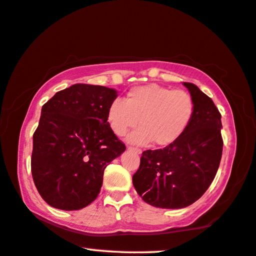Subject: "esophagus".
Listing matches in <instances>:
<instances>
[{
  "label": "esophagus",
  "mask_w": 256,
  "mask_h": 256,
  "mask_svg": "<svg viewBox=\"0 0 256 256\" xmlns=\"http://www.w3.org/2000/svg\"><path fill=\"white\" fill-rule=\"evenodd\" d=\"M128 149H130V150H133V152H136V154H141V152H142V150H141V149L136 148V147H131V146H128Z\"/></svg>",
  "instance_id": "34e87169"
}]
</instances>
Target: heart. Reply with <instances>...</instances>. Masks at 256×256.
Returning a JSON list of instances; mask_svg holds the SVG:
<instances>
[{
	"mask_svg": "<svg viewBox=\"0 0 256 256\" xmlns=\"http://www.w3.org/2000/svg\"><path fill=\"white\" fill-rule=\"evenodd\" d=\"M196 104L184 90L157 84L130 90L125 100L109 104L107 120L116 136H123L139 122L140 128L128 136L132 144L166 147L184 134L194 120Z\"/></svg>",
	"mask_w": 256,
	"mask_h": 256,
	"instance_id": "b5f03b06",
	"label": "heart"
}]
</instances>
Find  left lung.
<instances>
[{
	"mask_svg": "<svg viewBox=\"0 0 256 256\" xmlns=\"http://www.w3.org/2000/svg\"><path fill=\"white\" fill-rule=\"evenodd\" d=\"M184 85L196 104L192 124L174 144L144 152L139 170L132 176L139 196L155 208H182L200 200L221 162V114L196 85Z\"/></svg>",
	"mask_w": 256,
	"mask_h": 256,
	"instance_id": "obj_1",
	"label": "left lung"
}]
</instances>
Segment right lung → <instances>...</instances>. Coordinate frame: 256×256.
Returning a JSON list of instances; mask_svg holds the SVG:
<instances>
[{"instance_id":"1","label":"right lung","mask_w":256,"mask_h":256,"mask_svg":"<svg viewBox=\"0 0 256 256\" xmlns=\"http://www.w3.org/2000/svg\"><path fill=\"white\" fill-rule=\"evenodd\" d=\"M116 98L114 88L74 84L43 104L30 166L36 188L52 208L80 210L98 197L104 168L126 148L107 122Z\"/></svg>"}]
</instances>
